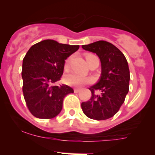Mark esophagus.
Returning <instances> with one entry per match:
<instances>
[{
  "label": "esophagus",
  "instance_id": "34e87169",
  "mask_svg": "<svg viewBox=\"0 0 155 155\" xmlns=\"http://www.w3.org/2000/svg\"><path fill=\"white\" fill-rule=\"evenodd\" d=\"M81 91V89H79V88H74V93H78V92H80Z\"/></svg>",
  "mask_w": 155,
  "mask_h": 155
}]
</instances>
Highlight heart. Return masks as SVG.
I'll list each match as a JSON object with an SVG mask.
<instances>
[{
    "instance_id": "b5f03b06",
    "label": "heart",
    "mask_w": 155,
    "mask_h": 155,
    "mask_svg": "<svg viewBox=\"0 0 155 155\" xmlns=\"http://www.w3.org/2000/svg\"><path fill=\"white\" fill-rule=\"evenodd\" d=\"M92 55L93 54H87L86 56V59L87 63L89 62L90 58H91V57ZM71 59V57H68L65 60V63H64V67H65V68H67L69 66ZM64 81H65V82L68 85L74 87H82L83 85L87 84H90L92 82V79L91 78H89V77L84 76V75L79 74L78 73H74V72H72V73H70L66 75L65 78H64Z\"/></svg>"
}]
</instances>
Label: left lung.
Segmentation results:
<instances>
[{
	"mask_svg": "<svg viewBox=\"0 0 155 155\" xmlns=\"http://www.w3.org/2000/svg\"><path fill=\"white\" fill-rule=\"evenodd\" d=\"M82 48L98 55L102 69L99 81L89 87L92 96L82 103V110L90 119H110L119 111L129 92L130 73L127 60L119 48L107 41H97ZM97 90L101 94H96Z\"/></svg>",
	"mask_w": 155,
	"mask_h": 155,
	"instance_id": "1",
	"label": "left lung"
}]
</instances>
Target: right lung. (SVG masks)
Returning a JSON list of instances; mask_svg holds the SVG:
<instances>
[{
	"instance_id": "obj_1",
	"label": "right lung",
	"mask_w": 155,
	"mask_h": 155,
	"mask_svg": "<svg viewBox=\"0 0 155 155\" xmlns=\"http://www.w3.org/2000/svg\"><path fill=\"white\" fill-rule=\"evenodd\" d=\"M79 45L58 43L51 39L32 45L23 60V93L32 115L52 119L62 109L63 100L74 90L66 84L56 86L63 74L64 60Z\"/></svg>"
}]
</instances>
